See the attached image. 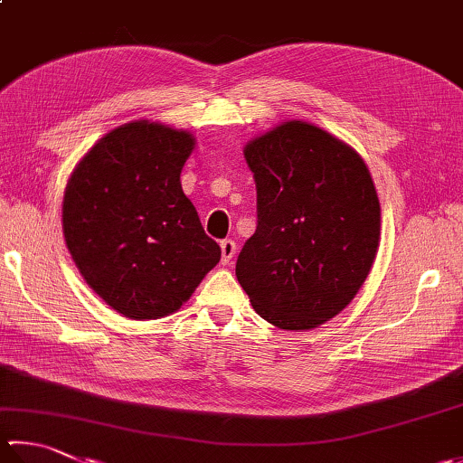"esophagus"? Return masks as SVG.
<instances>
[{
  "instance_id": "34e87169",
  "label": "esophagus",
  "mask_w": 463,
  "mask_h": 463,
  "mask_svg": "<svg viewBox=\"0 0 463 463\" xmlns=\"http://www.w3.org/2000/svg\"><path fill=\"white\" fill-rule=\"evenodd\" d=\"M220 246H222V261H223V264H230V261L235 256V250H238V248H235V241L233 240H223Z\"/></svg>"
}]
</instances>
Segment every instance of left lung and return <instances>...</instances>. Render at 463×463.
<instances>
[{
	"mask_svg": "<svg viewBox=\"0 0 463 463\" xmlns=\"http://www.w3.org/2000/svg\"><path fill=\"white\" fill-rule=\"evenodd\" d=\"M258 228L235 276L261 318L310 330L351 304L377 256L381 205L361 155L326 130L288 120L243 149Z\"/></svg>",
	"mask_w": 463,
	"mask_h": 463,
	"instance_id": "1",
	"label": "left lung"
}]
</instances>
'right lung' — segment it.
<instances>
[{
    "label": "right lung",
    "mask_w": 463,
    "mask_h": 463,
    "mask_svg": "<svg viewBox=\"0 0 463 463\" xmlns=\"http://www.w3.org/2000/svg\"><path fill=\"white\" fill-rule=\"evenodd\" d=\"M187 130L135 120L104 135L68 179L62 230L76 268L133 320L183 307L222 258L181 189Z\"/></svg>",
    "instance_id": "add662e5"
}]
</instances>
